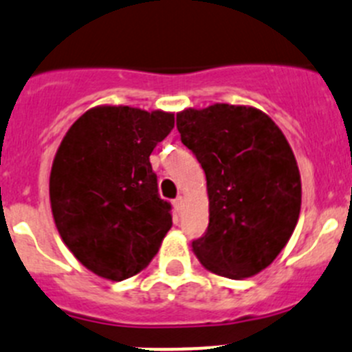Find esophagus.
Masks as SVG:
<instances>
[{
	"mask_svg": "<svg viewBox=\"0 0 352 352\" xmlns=\"http://www.w3.org/2000/svg\"><path fill=\"white\" fill-rule=\"evenodd\" d=\"M173 206H174V211H176V214H179V212H182V209H183V197L174 199Z\"/></svg>",
	"mask_w": 352,
	"mask_h": 352,
	"instance_id": "obj_1",
	"label": "esophagus"
}]
</instances>
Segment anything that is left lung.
Segmentation results:
<instances>
[{
	"label": "left lung",
	"mask_w": 352,
	"mask_h": 352,
	"mask_svg": "<svg viewBox=\"0 0 352 352\" xmlns=\"http://www.w3.org/2000/svg\"><path fill=\"white\" fill-rule=\"evenodd\" d=\"M176 127L208 182L209 225L193 253L218 276H254L281 253L300 214V173L285 134L260 109L234 104L188 108Z\"/></svg>",
	"instance_id": "obj_1"
}]
</instances>
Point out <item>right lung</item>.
<instances>
[{
    "label": "right lung",
    "instance_id": "add662e5",
    "mask_svg": "<svg viewBox=\"0 0 352 352\" xmlns=\"http://www.w3.org/2000/svg\"><path fill=\"white\" fill-rule=\"evenodd\" d=\"M174 113L98 106L71 125L50 173V206L64 244L111 281L136 276L173 227L150 164Z\"/></svg>",
    "mask_w": 352,
    "mask_h": 352
}]
</instances>
